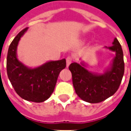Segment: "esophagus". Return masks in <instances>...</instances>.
<instances>
[{
    "instance_id": "obj_1",
    "label": "esophagus",
    "mask_w": 131,
    "mask_h": 131,
    "mask_svg": "<svg viewBox=\"0 0 131 131\" xmlns=\"http://www.w3.org/2000/svg\"><path fill=\"white\" fill-rule=\"evenodd\" d=\"M72 59L70 57H68L67 59H66V62H67V67H69V66L70 65V64L72 63Z\"/></svg>"
}]
</instances>
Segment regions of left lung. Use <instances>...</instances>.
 Here are the masks:
<instances>
[{
  "instance_id": "1",
  "label": "left lung",
  "mask_w": 131,
  "mask_h": 131,
  "mask_svg": "<svg viewBox=\"0 0 131 131\" xmlns=\"http://www.w3.org/2000/svg\"><path fill=\"white\" fill-rule=\"evenodd\" d=\"M112 44V46L104 47L115 52V57L104 73L89 71L83 61L69 65L76 94L88 103L96 104L106 100L116 92L121 84L124 74L123 50L116 37Z\"/></svg>"
}]
</instances>
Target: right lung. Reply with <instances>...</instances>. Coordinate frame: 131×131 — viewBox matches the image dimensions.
<instances>
[{
    "label": "right lung",
    "mask_w": 131,
    "mask_h": 131,
    "mask_svg": "<svg viewBox=\"0 0 131 131\" xmlns=\"http://www.w3.org/2000/svg\"><path fill=\"white\" fill-rule=\"evenodd\" d=\"M28 27L20 32L9 46L7 74L16 93L24 100L43 102L52 94L60 72L66 67V59L48 61L36 67H29L18 58L17 49Z\"/></svg>",
    "instance_id": "1"
}]
</instances>
